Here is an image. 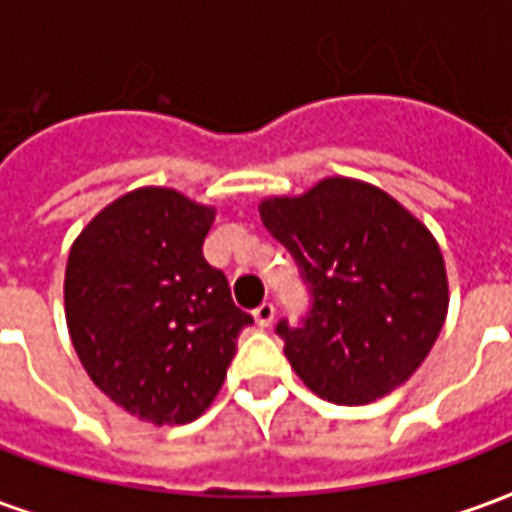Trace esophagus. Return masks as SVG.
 Listing matches in <instances>:
<instances>
[{
    "instance_id": "1",
    "label": "esophagus",
    "mask_w": 512,
    "mask_h": 512,
    "mask_svg": "<svg viewBox=\"0 0 512 512\" xmlns=\"http://www.w3.org/2000/svg\"><path fill=\"white\" fill-rule=\"evenodd\" d=\"M274 315H277L274 304H271V301H263L255 310V321L260 323V326H271V323H274Z\"/></svg>"
}]
</instances>
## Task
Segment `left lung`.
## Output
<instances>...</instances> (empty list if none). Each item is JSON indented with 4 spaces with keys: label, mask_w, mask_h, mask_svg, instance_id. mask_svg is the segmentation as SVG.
I'll list each match as a JSON object with an SVG mask.
<instances>
[{
    "label": "left lung",
    "mask_w": 512,
    "mask_h": 512,
    "mask_svg": "<svg viewBox=\"0 0 512 512\" xmlns=\"http://www.w3.org/2000/svg\"><path fill=\"white\" fill-rule=\"evenodd\" d=\"M260 219L312 290L299 329L277 326L296 376L337 406H365L406 384L450 307L428 227L384 189L340 175L299 197H266Z\"/></svg>",
    "instance_id": "1"
}]
</instances>
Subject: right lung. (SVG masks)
<instances>
[{
  "mask_svg": "<svg viewBox=\"0 0 512 512\" xmlns=\"http://www.w3.org/2000/svg\"><path fill=\"white\" fill-rule=\"evenodd\" d=\"M216 208L164 186L109 202L73 241L65 321L93 384L131 417L186 425L211 406L252 315L202 257Z\"/></svg>",
  "mask_w": 512,
  "mask_h": 512,
  "instance_id": "obj_1",
  "label": "right lung"
}]
</instances>
